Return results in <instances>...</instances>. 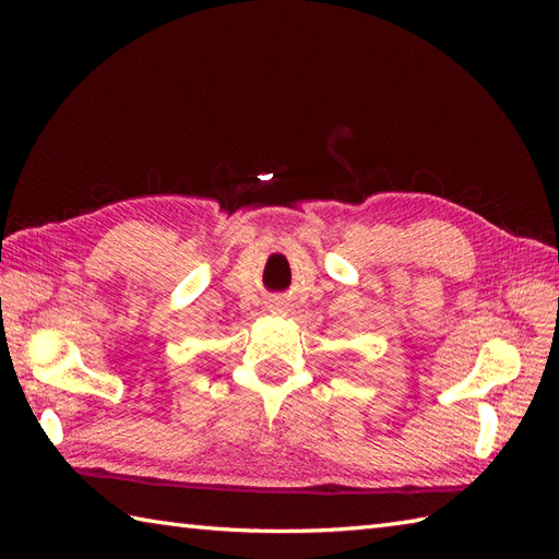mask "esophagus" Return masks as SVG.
<instances>
[{
    "label": "esophagus",
    "instance_id": "34e87169",
    "mask_svg": "<svg viewBox=\"0 0 559 559\" xmlns=\"http://www.w3.org/2000/svg\"><path fill=\"white\" fill-rule=\"evenodd\" d=\"M270 310H273V312H286V302H282V300H275L273 306H270Z\"/></svg>",
    "mask_w": 559,
    "mask_h": 559
}]
</instances>
